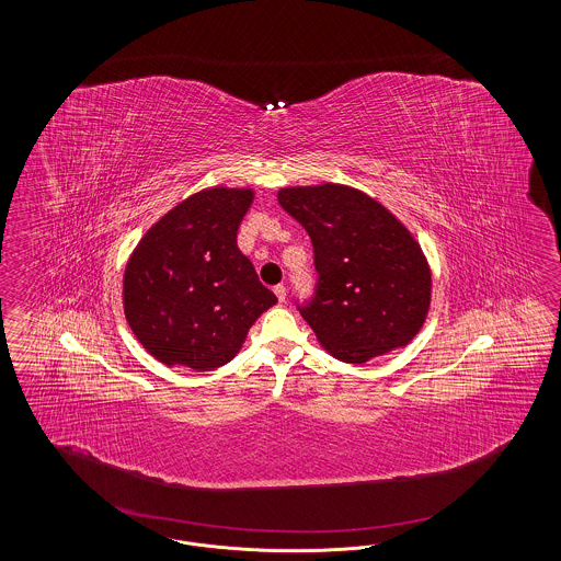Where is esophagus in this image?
Returning a JSON list of instances; mask_svg holds the SVG:
<instances>
[{
  "label": "esophagus",
  "instance_id": "34e87169",
  "mask_svg": "<svg viewBox=\"0 0 561 561\" xmlns=\"http://www.w3.org/2000/svg\"><path fill=\"white\" fill-rule=\"evenodd\" d=\"M273 293H275V296H277V300H279V302H286L288 290H286V286H284V284H277V286L273 288Z\"/></svg>",
  "mask_w": 561,
  "mask_h": 561
}]
</instances>
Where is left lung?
I'll return each instance as SVG.
<instances>
[{
  "label": "left lung",
  "instance_id": "8db88e82",
  "mask_svg": "<svg viewBox=\"0 0 561 561\" xmlns=\"http://www.w3.org/2000/svg\"><path fill=\"white\" fill-rule=\"evenodd\" d=\"M277 202L313 243L316 290L300 316L348 364L408 345L427 318L431 271L421 245L373 197L345 185L286 187Z\"/></svg>",
  "mask_w": 561,
  "mask_h": 561
}]
</instances>
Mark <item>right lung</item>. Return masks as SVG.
<instances>
[{"instance_id": "add662e5", "label": "right lung", "mask_w": 561, "mask_h": 561, "mask_svg": "<svg viewBox=\"0 0 561 561\" xmlns=\"http://www.w3.org/2000/svg\"><path fill=\"white\" fill-rule=\"evenodd\" d=\"M250 188L199 191L158 220L124 275V311L136 339L165 366L206 373L236 357L277 296L238 248Z\"/></svg>"}]
</instances>
